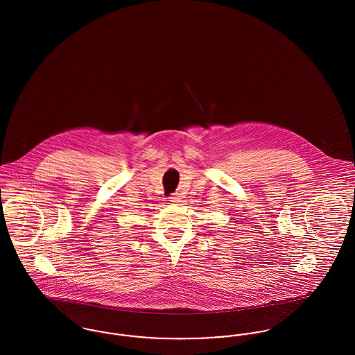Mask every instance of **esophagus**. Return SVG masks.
Listing matches in <instances>:
<instances>
[{"mask_svg": "<svg viewBox=\"0 0 355 355\" xmlns=\"http://www.w3.org/2000/svg\"><path fill=\"white\" fill-rule=\"evenodd\" d=\"M169 201L171 203L181 202V197L178 194H171L169 197Z\"/></svg>", "mask_w": 355, "mask_h": 355, "instance_id": "obj_1", "label": "esophagus"}]
</instances>
